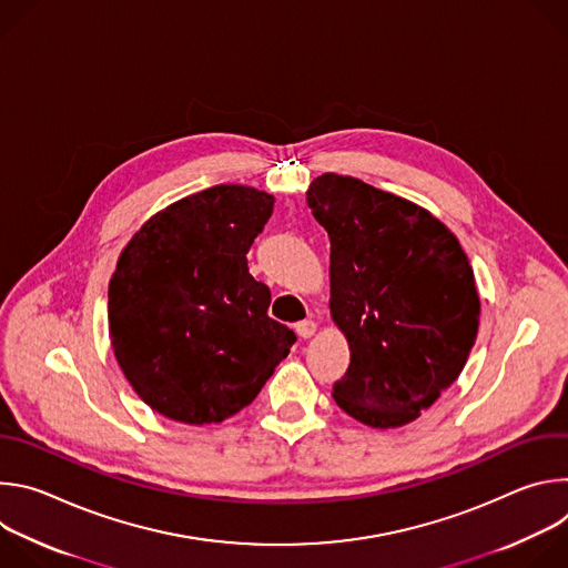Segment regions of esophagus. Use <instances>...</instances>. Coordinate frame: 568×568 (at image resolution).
Wrapping results in <instances>:
<instances>
[{"label":"esophagus","instance_id":"obj_1","mask_svg":"<svg viewBox=\"0 0 568 568\" xmlns=\"http://www.w3.org/2000/svg\"><path fill=\"white\" fill-rule=\"evenodd\" d=\"M314 333H316V323L312 318H305V321L296 323V335L301 339H310Z\"/></svg>","mask_w":568,"mask_h":568}]
</instances>
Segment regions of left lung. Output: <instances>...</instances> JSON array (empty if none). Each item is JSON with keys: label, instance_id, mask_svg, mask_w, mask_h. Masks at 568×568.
I'll return each mask as SVG.
<instances>
[{"label": "left lung", "instance_id": "left-lung-1", "mask_svg": "<svg viewBox=\"0 0 568 568\" xmlns=\"http://www.w3.org/2000/svg\"><path fill=\"white\" fill-rule=\"evenodd\" d=\"M307 206L331 237V314L351 366L333 397L355 420L402 427L460 375L480 301L456 235L423 206L326 173Z\"/></svg>", "mask_w": 568, "mask_h": 568}]
</instances>
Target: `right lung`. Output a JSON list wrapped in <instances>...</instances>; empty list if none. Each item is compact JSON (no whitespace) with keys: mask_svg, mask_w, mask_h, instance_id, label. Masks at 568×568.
<instances>
[{"mask_svg":"<svg viewBox=\"0 0 568 568\" xmlns=\"http://www.w3.org/2000/svg\"><path fill=\"white\" fill-rule=\"evenodd\" d=\"M274 211L252 186L220 184L152 215L110 281V339L136 395L186 425L245 409L296 335L267 316L247 252Z\"/></svg>","mask_w":568,"mask_h":568,"instance_id":"obj_1","label":"right lung"}]
</instances>
